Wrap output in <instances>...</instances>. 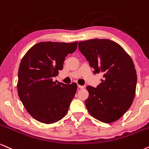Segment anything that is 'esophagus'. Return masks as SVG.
Listing matches in <instances>:
<instances>
[{"instance_id": "esophagus-1", "label": "esophagus", "mask_w": 149, "mask_h": 149, "mask_svg": "<svg viewBox=\"0 0 149 149\" xmlns=\"http://www.w3.org/2000/svg\"><path fill=\"white\" fill-rule=\"evenodd\" d=\"M84 86H81V85H78V88H84Z\"/></svg>"}]
</instances>
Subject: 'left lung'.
Segmentation results:
<instances>
[{"mask_svg":"<svg viewBox=\"0 0 149 149\" xmlns=\"http://www.w3.org/2000/svg\"><path fill=\"white\" fill-rule=\"evenodd\" d=\"M78 47L93 68L94 74H103L96 88L86 87L87 109L100 121L113 123L126 112L134 100L137 72L133 61L123 47L110 40L79 42Z\"/></svg>","mask_w":149,"mask_h":149,"instance_id":"1","label":"left lung"}]
</instances>
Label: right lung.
I'll return each mask as SVG.
<instances>
[{
    "label": "right lung",
    "instance_id": "obj_1",
    "mask_svg": "<svg viewBox=\"0 0 149 149\" xmlns=\"http://www.w3.org/2000/svg\"><path fill=\"white\" fill-rule=\"evenodd\" d=\"M77 47V42H42L22 58L18 72V95L26 111L39 122L56 123L67 113L77 84L54 81L53 77L63 69L65 57Z\"/></svg>",
    "mask_w": 149,
    "mask_h": 149
}]
</instances>
